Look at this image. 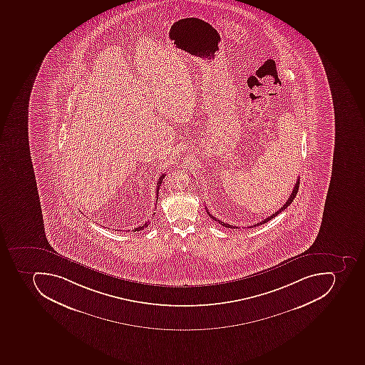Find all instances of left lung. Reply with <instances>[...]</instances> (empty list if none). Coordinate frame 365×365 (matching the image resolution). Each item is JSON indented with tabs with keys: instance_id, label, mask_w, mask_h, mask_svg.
Masks as SVG:
<instances>
[{
	"instance_id": "8db88e82",
	"label": "left lung",
	"mask_w": 365,
	"mask_h": 365,
	"mask_svg": "<svg viewBox=\"0 0 365 365\" xmlns=\"http://www.w3.org/2000/svg\"><path fill=\"white\" fill-rule=\"evenodd\" d=\"M298 189H299V178L297 180L296 184H294V190H292V193L290 195V197H289L288 200L286 201V204L283 205L282 207H281L280 210H277V212H273L271 216H269V217H266L265 220H262V222H259V223L255 224V225L250 226V227H255V226L257 225H262V224H265L266 222H269V220H271L272 218H274L275 216L279 215L281 212H283V210H286L287 207L289 206V205L292 204V201H294V199L296 198L297 192H298ZM207 214L210 216V217L212 218V220H216V222H218V223L220 224V225L225 226V227H227V229H239V227H237V226L230 225V224L224 223V222H222V220H217V218L214 217V216L210 214V212H208V210H207Z\"/></svg>"
}]
</instances>
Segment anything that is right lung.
<instances>
[{"label":"right lung","mask_w":365,"mask_h":365,"mask_svg":"<svg viewBox=\"0 0 365 365\" xmlns=\"http://www.w3.org/2000/svg\"><path fill=\"white\" fill-rule=\"evenodd\" d=\"M165 176H166V174H161L160 178H159L158 181H157V189H155V195H157V200H158V192H159V187H160L161 182H163V180H164ZM153 215H155V212H153ZM150 222L148 220L147 223L143 224V225L138 226V227H135V229L133 230V232L136 231H141V230H145V227H148V225H149Z\"/></svg>","instance_id":"right-lung-1"}]
</instances>
